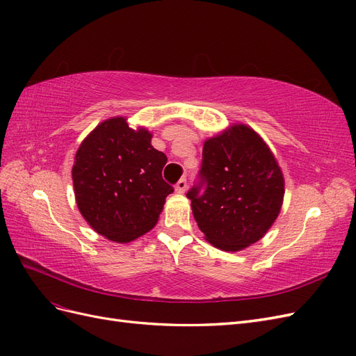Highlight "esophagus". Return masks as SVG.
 <instances>
[{
	"instance_id": "obj_1",
	"label": "esophagus",
	"mask_w": 356,
	"mask_h": 356,
	"mask_svg": "<svg viewBox=\"0 0 356 356\" xmlns=\"http://www.w3.org/2000/svg\"><path fill=\"white\" fill-rule=\"evenodd\" d=\"M175 190H177L178 193H184V191L187 190V179H186V178H181V179L177 182Z\"/></svg>"
}]
</instances>
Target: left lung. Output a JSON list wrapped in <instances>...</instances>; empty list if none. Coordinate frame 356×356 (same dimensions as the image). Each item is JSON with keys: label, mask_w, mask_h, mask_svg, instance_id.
Segmentation results:
<instances>
[{"label": "left lung", "mask_w": 356, "mask_h": 356, "mask_svg": "<svg viewBox=\"0 0 356 356\" xmlns=\"http://www.w3.org/2000/svg\"><path fill=\"white\" fill-rule=\"evenodd\" d=\"M284 193L282 170L270 148L251 127L233 124L204 141L199 182L187 197L204 239L234 252L272 227Z\"/></svg>", "instance_id": "1"}]
</instances>
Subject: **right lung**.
<instances>
[{
	"instance_id": "right-lung-1",
	"label": "right lung",
	"mask_w": 356,
	"mask_h": 356,
	"mask_svg": "<svg viewBox=\"0 0 356 356\" xmlns=\"http://www.w3.org/2000/svg\"><path fill=\"white\" fill-rule=\"evenodd\" d=\"M152 134L113 117L86 136L75 154L72 182L77 207L106 239L127 243L152 230L174 191L161 177L168 157Z\"/></svg>"
}]
</instances>
